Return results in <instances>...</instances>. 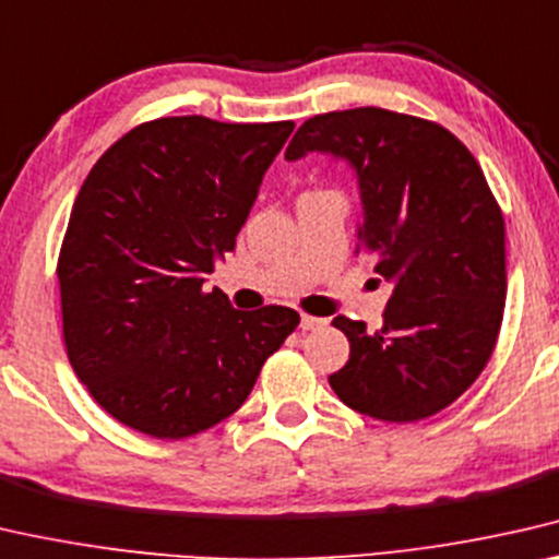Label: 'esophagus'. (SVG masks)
<instances>
[{
    "label": "esophagus",
    "instance_id": "obj_1",
    "mask_svg": "<svg viewBox=\"0 0 559 559\" xmlns=\"http://www.w3.org/2000/svg\"><path fill=\"white\" fill-rule=\"evenodd\" d=\"M321 326H326V319H316V316H308V313L301 316V329L304 331H316Z\"/></svg>",
    "mask_w": 559,
    "mask_h": 559
}]
</instances>
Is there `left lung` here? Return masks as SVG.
Returning a JSON list of instances; mask_svg holds the SVG:
<instances>
[{
    "label": "left lung",
    "mask_w": 559,
    "mask_h": 559,
    "mask_svg": "<svg viewBox=\"0 0 559 559\" xmlns=\"http://www.w3.org/2000/svg\"><path fill=\"white\" fill-rule=\"evenodd\" d=\"M313 150L352 163L364 205L356 253L394 286L377 333L333 319L352 354L329 384L373 419H427L456 402L495 352L507 296L502 207L462 140L414 115H316L286 160Z\"/></svg>",
    "instance_id": "left-lung-1"
}]
</instances>
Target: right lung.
Instances as JSON below:
<instances>
[{
    "label": "right lung",
    "mask_w": 559,
    "mask_h": 559,
    "mask_svg": "<svg viewBox=\"0 0 559 559\" xmlns=\"http://www.w3.org/2000/svg\"><path fill=\"white\" fill-rule=\"evenodd\" d=\"M290 132V120H150L82 182L57 261L62 338L78 379L124 427L155 439L215 427L296 331L294 308L238 311L221 288L203 290Z\"/></svg>",
    "instance_id": "obj_1"
}]
</instances>
